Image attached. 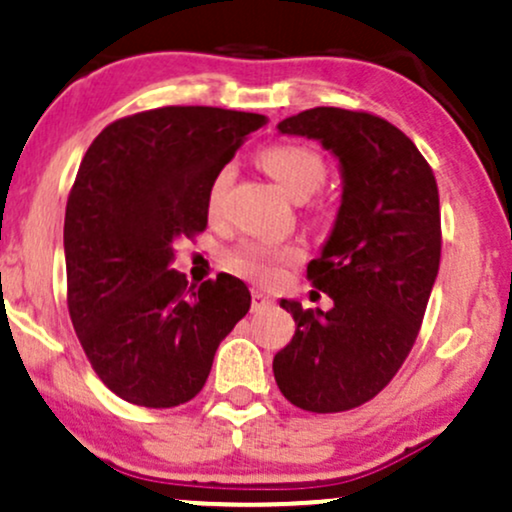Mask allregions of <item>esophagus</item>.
Wrapping results in <instances>:
<instances>
[{
  "label": "esophagus",
  "mask_w": 512,
  "mask_h": 512,
  "mask_svg": "<svg viewBox=\"0 0 512 512\" xmlns=\"http://www.w3.org/2000/svg\"><path fill=\"white\" fill-rule=\"evenodd\" d=\"M274 305V298L269 293H264L260 289L252 291V313H260V310H267Z\"/></svg>",
  "instance_id": "34e87169"
}]
</instances>
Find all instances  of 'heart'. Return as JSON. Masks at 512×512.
<instances>
[{
  "label": "heart",
  "mask_w": 512,
  "mask_h": 512,
  "mask_svg": "<svg viewBox=\"0 0 512 512\" xmlns=\"http://www.w3.org/2000/svg\"><path fill=\"white\" fill-rule=\"evenodd\" d=\"M262 168L279 182L281 190L296 202H305L327 182L330 166L325 156L313 146L305 144H274L260 154ZM231 182V168H223L216 173L209 187V211L214 214L221 207V199L226 195V187ZM303 250L298 245H267V243H243L228 255V267L240 276H248L255 281H274L281 269L298 262Z\"/></svg>",
  "instance_id": "1"
}]
</instances>
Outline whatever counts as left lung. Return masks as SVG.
I'll return each mask as SVG.
<instances>
[{
  "label": "left lung",
  "instance_id": "8db88e82",
  "mask_svg": "<svg viewBox=\"0 0 512 512\" xmlns=\"http://www.w3.org/2000/svg\"><path fill=\"white\" fill-rule=\"evenodd\" d=\"M281 134L317 139L342 163L344 195L332 236L308 264L332 310L281 301L296 334L274 356V378L293 407L337 414L378 395L419 337L440 267L436 175L414 142L373 113L310 108Z\"/></svg>",
  "mask_w": 512,
  "mask_h": 512
}]
</instances>
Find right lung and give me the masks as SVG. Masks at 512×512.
I'll return each mask as SVG.
<instances>
[{
  "instance_id": "right-lung-1",
  "label": "right lung",
  "mask_w": 512,
  "mask_h": 512,
  "mask_svg": "<svg viewBox=\"0 0 512 512\" xmlns=\"http://www.w3.org/2000/svg\"><path fill=\"white\" fill-rule=\"evenodd\" d=\"M267 117L166 105L93 139L64 214L67 308L84 354L129 404L170 409L199 395L221 339L250 310L231 274L199 289L170 262L207 228L209 187Z\"/></svg>"
}]
</instances>
